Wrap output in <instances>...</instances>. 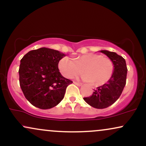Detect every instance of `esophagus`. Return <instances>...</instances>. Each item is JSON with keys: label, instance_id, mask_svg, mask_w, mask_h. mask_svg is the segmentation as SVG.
Here are the masks:
<instances>
[{"label": "esophagus", "instance_id": "1", "mask_svg": "<svg viewBox=\"0 0 146 146\" xmlns=\"http://www.w3.org/2000/svg\"><path fill=\"white\" fill-rule=\"evenodd\" d=\"M73 83H74L75 85H77V86H82V83H80V82H78L74 81V82H73Z\"/></svg>", "mask_w": 146, "mask_h": 146}]
</instances>
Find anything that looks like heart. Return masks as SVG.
Here are the masks:
<instances>
[{
	"label": "heart",
	"mask_w": 146,
	"mask_h": 146,
	"mask_svg": "<svg viewBox=\"0 0 146 146\" xmlns=\"http://www.w3.org/2000/svg\"><path fill=\"white\" fill-rule=\"evenodd\" d=\"M60 73L67 78H73L83 72L82 79L100 86L108 82L114 72V64L110 58L98 53H88L73 60L64 57L58 64Z\"/></svg>",
	"instance_id": "obj_1"
}]
</instances>
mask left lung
Returning a JSON list of instances; mask_svg holds the SVG:
<instances>
[{
    "instance_id": "obj_1",
    "label": "left lung",
    "mask_w": 146,
    "mask_h": 146,
    "mask_svg": "<svg viewBox=\"0 0 146 146\" xmlns=\"http://www.w3.org/2000/svg\"><path fill=\"white\" fill-rule=\"evenodd\" d=\"M102 53L106 55L114 64V72L111 78L103 86H99L89 97L84 98V101L93 108L102 109L107 108L118 100L126 84L128 68L123 57L115 52L103 50Z\"/></svg>"
}]
</instances>
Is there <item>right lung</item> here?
<instances>
[{"instance_id": "1", "label": "right lung", "mask_w": 146, "mask_h": 146, "mask_svg": "<svg viewBox=\"0 0 146 146\" xmlns=\"http://www.w3.org/2000/svg\"><path fill=\"white\" fill-rule=\"evenodd\" d=\"M65 56L48 48L32 50L21 60L20 86L25 98L40 109H49L63 100L66 87L73 83L60 73L58 63Z\"/></svg>"}]
</instances>
